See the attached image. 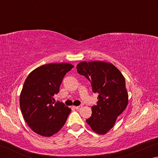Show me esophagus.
<instances>
[{
  "instance_id": "1",
  "label": "esophagus",
  "mask_w": 158,
  "mask_h": 158,
  "mask_svg": "<svg viewBox=\"0 0 158 158\" xmlns=\"http://www.w3.org/2000/svg\"><path fill=\"white\" fill-rule=\"evenodd\" d=\"M82 106H74L73 107L74 108V109H80L81 107Z\"/></svg>"
}]
</instances>
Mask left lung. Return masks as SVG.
<instances>
[{
    "instance_id": "8db88e82",
    "label": "left lung",
    "mask_w": 158,
    "mask_h": 158,
    "mask_svg": "<svg viewBox=\"0 0 158 158\" xmlns=\"http://www.w3.org/2000/svg\"><path fill=\"white\" fill-rule=\"evenodd\" d=\"M77 69L91 83L93 92L98 93L97 105L92 106V115L86 120L87 123L95 133L105 135L128 105L124 77L113 64L104 61H84Z\"/></svg>"
}]
</instances>
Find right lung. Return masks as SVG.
<instances>
[{"mask_svg":"<svg viewBox=\"0 0 158 158\" xmlns=\"http://www.w3.org/2000/svg\"><path fill=\"white\" fill-rule=\"evenodd\" d=\"M73 68L66 63L46 64L26 78L20 94V108L26 123L37 135L52 137L65 125L71 109L62 102H53V96L59 92L64 76Z\"/></svg>","mask_w":158,"mask_h":158,"instance_id":"add662e5","label":"right lung"}]
</instances>
